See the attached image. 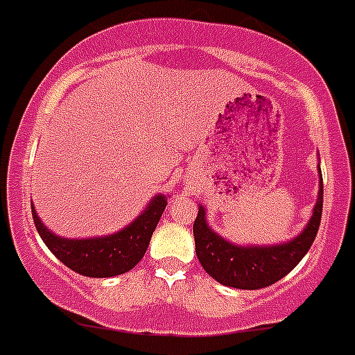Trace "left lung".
<instances>
[{
    "mask_svg": "<svg viewBox=\"0 0 355 355\" xmlns=\"http://www.w3.org/2000/svg\"><path fill=\"white\" fill-rule=\"evenodd\" d=\"M318 175V197L310 222L299 236L278 245L243 246L227 241L225 237L211 229L206 220V207L199 204V214L193 223L195 253L207 275L216 279L218 284L243 291L269 287L287 276L306 255L320 227L324 195L320 167Z\"/></svg>",
    "mask_w": 355,
    "mask_h": 355,
    "instance_id": "left-lung-1",
    "label": "left lung"
}]
</instances>
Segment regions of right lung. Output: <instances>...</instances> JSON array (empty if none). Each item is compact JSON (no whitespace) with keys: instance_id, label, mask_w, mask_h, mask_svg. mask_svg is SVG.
Returning a JSON list of instances; mask_svg holds the SVG:
<instances>
[{"instance_id":"1","label":"right lung","mask_w":355,"mask_h":355,"mask_svg":"<svg viewBox=\"0 0 355 355\" xmlns=\"http://www.w3.org/2000/svg\"><path fill=\"white\" fill-rule=\"evenodd\" d=\"M167 207V195H155L130 225L109 236L70 239L49 230L31 204L33 222L42 241L71 271L89 278H110L128 272L141 262L151 236Z\"/></svg>"}]
</instances>
